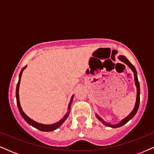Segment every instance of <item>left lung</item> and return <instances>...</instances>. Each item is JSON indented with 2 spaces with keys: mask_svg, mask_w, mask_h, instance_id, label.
<instances>
[{
  "mask_svg": "<svg viewBox=\"0 0 154 154\" xmlns=\"http://www.w3.org/2000/svg\"><path fill=\"white\" fill-rule=\"evenodd\" d=\"M119 59L121 61H122V62L126 63V64L128 65V66L130 67V69H131L132 71L133 72L134 76H135V84L136 87H137V98H136V102H135V107H134L133 110L132 111V112L130 113V114H129V115L127 116V117H125V119H123L121 122H120L119 123L116 124V125H111V124H109V123H108V122H106L103 121V119H102L101 118H100V116L98 115V114H95V116H96L97 119L99 120V121L103 123V125H105L106 126L110 127V128H120V127L123 126L124 125H125V124H126L127 122H128L130 121V119H132V118H133V116H135V114H136V113H137V110H138L139 103H140V84H139V82H138V79H137V72H136V69H135V66H134L133 65H132V63L130 62V61H129V60L127 59V58L125 57V56H119Z\"/></svg>",
  "mask_w": 154,
  "mask_h": 154,
  "instance_id": "obj_1",
  "label": "left lung"
}]
</instances>
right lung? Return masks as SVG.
<instances>
[{
	"label": "right lung",
	"instance_id": "add662e5",
	"mask_svg": "<svg viewBox=\"0 0 154 154\" xmlns=\"http://www.w3.org/2000/svg\"><path fill=\"white\" fill-rule=\"evenodd\" d=\"M26 66L23 67L22 69L21 70L20 74H19V82H18V83H17V89H16V98H17V106H18L19 112H20L21 115H22V117L24 118V119L25 120V121L28 124H29V125H30L31 126L34 127V128H35L36 129H38V130H40V131H43V132L54 131V130H56V129H57V128H59V127L61 126V125H62L63 122H64L65 120L67 119V117H68L69 114V109H71V104H72V99H73V97L74 96H73V95H72V98H71V100H70L69 103L68 112H67L66 114H65V116L62 118V119L60 120L59 122H56V123H55V124H53V125H43V124L38 123V122H37L34 121V120H32V119H30V118L28 117V116H26L25 114H24V111H22V107H21V105H20V102H19V84H20L21 77H22V72H23V71H24V69L26 68Z\"/></svg>",
	"mask_w": 154,
	"mask_h": 154
}]
</instances>
